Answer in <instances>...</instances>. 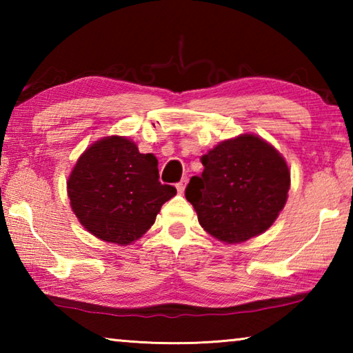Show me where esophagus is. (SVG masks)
<instances>
[{
    "mask_svg": "<svg viewBox=\"0 0 353 353\" xmlns=\"http://www.w3.org/2000/svg\"><path fill=\"white\" fill-rule=\"evenodd\" d=\"M187 183H188V179L187 177H183L182 179V181L181 182H179L177 185H176V188H177V191H179V193H183V191H185V188H187Z\"/></svg>",
    "mask_w": 353,
    "mask_h": 353,
    "instance_id": "34e87169",
    "label": "esophagus"
}]
</instances>
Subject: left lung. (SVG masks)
Returning <instances> with one entry per match:
<instances>
[{"instance_id": "obj_1", "label": "left lung", "mask_w": 353, "mask_h": 353, "mask_svg": "<svg viewBox=\"0 0 353 353\" xmlns=\"http://www.w3.org/2000/svg\"><path fill=\"white\" fill-rule=\"evenodd\" d=\"M185 198L199 224L219 241L236 244L266 232L288 199L290 170L276 148L254 134L221 141L201 159Z\"/></svg>"}]
</instances>
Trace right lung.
<instances>
[{
    "mask_svg": "<svg viewBox=\"0 0 353 353\" xmlns=\"http://www.w3.org/2000/svg\"><path fill=\"white\" fill-rule=\"evenodd\" d=\"M157 159L141 154L126 137H104L77 159L68 177L70 205L99 240L128 246L146 234L172 185L159 182Z\"/></svg>",
    "mask_w": 353,
    "mask_h": 353,
    "instance_id": "right-lung-1",
    "label": "right lung"
}]
</instances>
